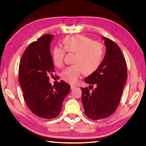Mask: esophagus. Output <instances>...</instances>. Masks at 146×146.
Wrapping results in <instances>:
<instances>
[{
	"mask_svg": "<svg viewBox=\"0 0 146 146\" xmlns=\"http://www.w3.org/2000/svg\"><path fill=\"white\" fill-rule=\"evenodd\" d=\"M76 88V86H70V88H71V90H73V89H75Z\"/></svg>",
	"mask_w": 146,
	"mask_h": 146,
	"instance_id": "34e87169",
	"label": "esophagus"
}]
</instances>
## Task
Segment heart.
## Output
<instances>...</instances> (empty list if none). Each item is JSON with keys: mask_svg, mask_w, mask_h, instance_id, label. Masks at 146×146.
Masks as SVG:
<instances>
[{"mask_svg": "<svg viewBox=\"0 0 146 146\" xmlns=\"http://www.w3.org/2000/svg\"><path fill=\"white\" fill-rule=\"evenodd\" d=\"M63 43L67 52L76 53L74 64L67 67L61 74L62 79L65 82L76 84L84 72L91 74L100 67L104 52L102 43L92 41L91 38L81 35L66 37ZM65 49L56 46L52 50L53 63L58 67L64 65Z\"/></svg>", "mask_w": 146, "mask_h": 146, "instance_id": "b5f03b06", "label": "heart"}]
</instances>
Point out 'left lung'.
Returning a JSON list of instances; mask_svg holds the SVG:
<instances>
[{
	"label": "left lung",
	"mask_w": 146,
	"mask_h": 146,
	"mask_svg": "<svg viewBox=\"0 0 146 146\" xmlns=\"http://www.w3.org/2000/svg\"><path fill=\"white\" fill-rule=\"evenodd\" d=\"M103 37L106 46L103 60L96 71L84 81L96 88L91 91L81 88L82 102L88 118L96 120L109 117L116 111L120 102L127 78L125 59L120 48L114 41ZM92 88H90V87Z\"/></svg>",
	"instance_id": "left-lung-1"
}]
</instances>
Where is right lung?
I'll return each mask as SVG.
<instances>
[{
  "label": "right lung",
  "mask_w": 146,
  "mask_h": 146,
  "mask_svg": "<svg viewBox=\"0 0 146 146\" xmlns=\"http://www.w3.org/2000/svg\"><path fill=\"white\" fill-rule=\"evenodd\" d=\"M54 36L44 35L31 43L24 52L19 69V81L24 100L38 117L52 119L58 117L70 86L61 81L52 86L50 74L54 71L50 43Z\"/></svg>",
  "instance_id": "right-lung-1"
}]
</instances>
